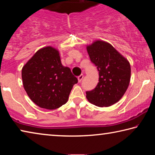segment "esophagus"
Here are the masks:
<instances>
[{"label":"esophagus","instance_id":"esophagus-1","mask_svg":"<svg viewBox=\"0 0 155 155\" xmlns=\"http://www.w3.org/2000/svg\"><path fill=\"white\" fill-rule=\"evenodd\" d=\"M83 74H81L79 77H78V83H81V81L83 80Z\"/></svg>","mask_w":155,"mask_h":155}]
</instances>
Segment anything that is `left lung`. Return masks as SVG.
<instances>
[{"label":"left lung","mask_w":155,"mask_h":155,"mask_svg":"<svg viewBox=\"0 0 155 155\" xmlns=\"http://www.w3.org/2000/svg\"><path fill=\"white\" fill-rule=\"evenodd\" d=\"M87 51L99 72V82L93 90L86 91V98L96 106H111L122 98L129 85V62L104 41H95L87 46Z\"/></svg>","instance_id":"obj_1"}]
</instances>
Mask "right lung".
Here are the masks:
<instances>
[{"mask_svg": "<svg viewBox=\"0 0 155 155\" xmlns=\"http://www.w3.org/2000/svg\"><path fill=\"white\" fill-rule=\"evenodd\" d=\"M23 86L28 97L41 108L55 109L67 103L78 79L61 64L53 47L39 50L22 69Z\"/></svg>", "mask_w": 155, "mask_h": 155, "instance_id": "right-lung-1", "label": "right lung"}]
</instances>
